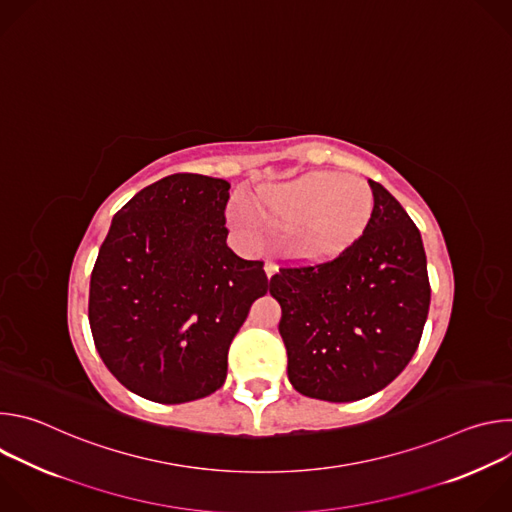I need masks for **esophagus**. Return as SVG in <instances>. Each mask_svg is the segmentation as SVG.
<instances>
[{
	"label": "esophagus",
	"mask_w": 512,
	"mask_h": 512,
	"mask_svg": "<svg viewBox=\"0 0 512 512\" xmlns=\"http://www.w3.org/2000/svg\"><path fill=\"white\" fill-rule=\"evenodd\" d=\"M275 273H277V265L271 263V261H267V263H265V275L271 279Z\"/></svg>",
	"instance_id": "34e87169"
}]
</instances>
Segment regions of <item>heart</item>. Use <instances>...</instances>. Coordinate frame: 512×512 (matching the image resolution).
<instances>
[{"label": "heart", "instance_id": "1", "mask_svg": "<svg viewBox=\"0 0 512 512\" xmlns=\"http://www.w3.org/2000/svg\"><path fill=\"white\" fill-rule=\"evenodd\" d=\"M375 192L340 172H310L283 184L263 186L251 200L253 212L277 229H291L287 251L300 261L328 263L348 253L367 233L375 214ZM239 231L251 233L247 208L233 214Z\"/></svg>", "mask_w": 512, "mask_h": 512}]
</instances>
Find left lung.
Wrapping results in <instances>:
<instances>
[{"label": "left lung", "mask_w": 512, "mask_h": 512, "mask_svg": "<svg viewBox=\"0 0 512 512\" xmlns=\"http://www.w3.org/2000/svg\"><path fill=\"white\" fill-rule=\"evenodd\" d=\"M369 184L377 204L362 239L334 261L283 267L269 285L289 383L330 403L364 399L397 379L429 312L419 229L385 186Z\"/></svg>", "instance_id": "1"}]
</instances>
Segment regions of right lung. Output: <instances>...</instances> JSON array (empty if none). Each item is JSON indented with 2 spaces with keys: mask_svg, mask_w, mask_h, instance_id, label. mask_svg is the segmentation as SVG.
Masks as SVG:
<instances>
[{
  "mask_svg": "<svg viewBox=\"0 0 512 512\" xmlns=\"http://www.w3.org/2000/svg\"><path fill=\"white\" fill-rule=\"evenodd\" d=\"M231 184L172 174L139 190L111 221L91 273L89 322L111 375L176 405L227 379L229 346L271 281L263 261L227 247Z\"/></svg>",
  "mask_w": 512,
  "mask_h": 512,
  "instance_id": "add662e5",
  "label": "right lung"
}]
</instances>
